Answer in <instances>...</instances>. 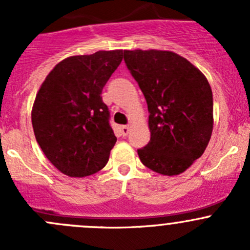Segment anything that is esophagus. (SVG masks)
Segmentation results:
<instances>
[{
  "mask_svg": "<svg viewBox=\"0 0 250 250\" xmlns=\"http://www.w3.org/2000/svg\"><path fill=\"white\" fill-rule=\"evenodd\" d=\"M129 130H130L129 125H121L120 127V132H121V135H122V137H127L128 133H129Z\"/></svg>",
  "mask_w": 250,
  "mask_h": 250,
  "instance_id": "esophagus-1",
  "label": "esophagus"
}]
</instances>
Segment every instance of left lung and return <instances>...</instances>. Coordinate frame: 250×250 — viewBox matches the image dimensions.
I'll return each instance as SVG.
<instances>
[{"mask_svg":"<svg viewBox=\"0 0 250 250\" xmlns=\"http://www.w3.org/2000/svg\"><path fill=\"white\" fill-rule=\"evenodd\" d=\"M125 62L147 103L151 138L138 150L163 175L185 172L203 155L213 130V93L202 72L169 50H125Z\"/></svg>","mask_w":250,"mask_h":250,"instance_id":"obj_1","label":"left lung"}]
</instances>
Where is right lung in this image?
<instances>
[{"instance_id":"right-lung-1","label":"right lung","mask_w":250,"mask_h":250,"mask_svg":"<svg viewBox=\"0 0 250 250\" xmlns=\"http://www.w3.org/2000/svg\"><path fill=\"white\" fill-rule=\"evenodd\" d=\"M123 50H99L60 62L42 83L31 121L40 147L65 175L99 172L117 138L102 92L122 62Z\"/></svg>"}]
</instances>
